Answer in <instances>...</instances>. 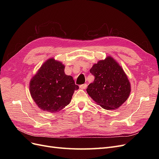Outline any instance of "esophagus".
Here are the masks:
<instances>
[{"mask_svg":"<svg viewBox=\"0 0 159 159\" xmlns=\"http://www.w3.org/2000/svg\"><path fill=\"white\" fill-rule=\"evenodd\" d=\"M87 84H82V85H80V88L81 89H86V88H87Z\"/></svg>","mask_w":159,"mask_h":159,"instance_id":"esophagus-1","label":"esophagus"}]
</instances>
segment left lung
Listing matches in <instances>:
<instances>
[{
    "label": "left lung",
    "instance_id": "obj_1",
    "mask_svg": "<svg viewBox=\"0 0 159 159\" xmlns=\"http://www.w3.org/2000/svg\"><path fill=\"white\" fill-rule=\"evenodd\" d=\"M95 80L86 89L88 95L107 110L119 108L131 92V84L121 66L113 57L99 60L90 69Z\"/></svg>",
    "mask_w": 159,
    "mask_h": 159
}]
</instances>
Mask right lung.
Segmentation results:
<instances>
[{
    "label": "right lung",
    "instance_id": "obj_1",
    "mask_svg": "<svg viewBox=\"0 0 159 159\" xmlns=\"http://www.w3.org/2000/svg\"><path fill=\"white\" fill-rule=\"evenodd\" d=\"M64 69L61 62L48 59L30 81L32 98L44 111L56 113L64 109L71 102L74 91L79 89Z\"/></svg>",
    "mask_w": 159,
    "mask_h": 159
}]
</instances>
